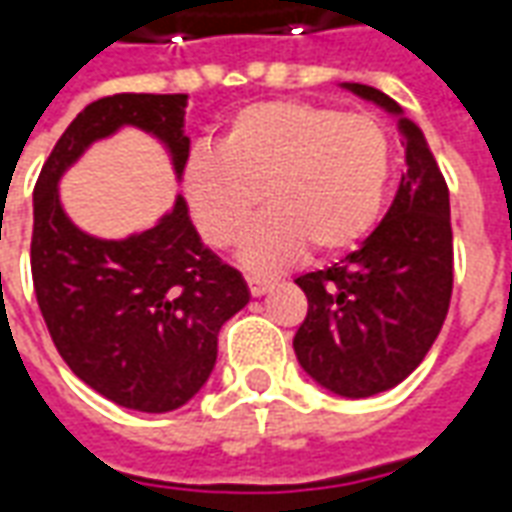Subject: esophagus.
<instances>
[{
	"label": "esophagus",
	"instance_id": "1",
	"mask_svg": "<svg viewBox=\"0 0 512 512\" xmlns=\"http://www.w3.org/2000/svg\"><path fill=\"white\" fill-rule=\"evenodd\" d=\"M246 285H249V293H252V296H263V293H268V290H271V285H274V282L266 277H246Z\"/></svg>",
	"mask_w": 512,
	"mask_h": 512
}]
</instances>
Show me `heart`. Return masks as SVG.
I'll return each mask as SVG.
<instances>
[{"instance_id":"1","label":"heart","mask_w":512,"mask_h":512,"mask_svg":"<svg viewBox=\"0 0 512 512\" xmlns=\"http://www.w3.org/2000/svg\"><path fill=\"white\" fill-rule=\"evenodd\" d=\"M392 172V139L373 115L307 101H260L230 117L216 150L183 164L191 219L216 249L271 211L244 244V263L277 271L315 249L343 255L376 224Z\"/></svg>"}]
</instances>
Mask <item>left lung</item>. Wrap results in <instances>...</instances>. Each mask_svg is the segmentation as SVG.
I'll return each mask as SVG.
<instances>
[{"label": "left lung", "mask_w": 512, "mask_h": 512, "mask_svg": "<svg viewBox=\"0 0 512 512\" xmlns=\"http://www.w3.org/2000/svg\"><path fill=\"white\" fill-rule=\"evenodd\" d=\"M351 93L403 109L376 87ZM406 172L384 222L340 263L296 279L307 318L293 337L299 365L329 392L370 397L408 378L439 337L452 296L450 191L425 136L400 117Z\"/></svg>", "instance_id": "left-lung-1"}]
</instances>
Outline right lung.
<instances>
[{"mask_svg": "<svg viewBox=\"0 0 512 512\" xmlns=\"http://www.w3.org/2000/svg\"><path fill=\"white\" fill-rule=\"evenodd\" d=\"M183 109L180 93H120L84 106L46 158L32 200L29 260L51 340L98 395L147 414L175 411L200 392L216 365L219 329L246 307L249 288L202 244L183 197L156 227L104 241L65 216L57 180L120 126L158 136L180 175L189 158Z\"/></svg>", "mask_w": 512, "mask_h": 512, "instance_id": "1", "label": "right lung"}]
</instances>
